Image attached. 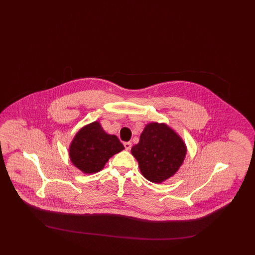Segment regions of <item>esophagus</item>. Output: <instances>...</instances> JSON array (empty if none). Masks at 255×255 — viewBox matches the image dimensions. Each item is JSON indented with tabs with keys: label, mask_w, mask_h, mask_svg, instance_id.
<instances>
[{
	"label": "esophagus",
	"mask_w": 255,
	"mask_h": 255,
	"mask_svg": "<svg viewBox=\"0 0 255 255\" xmlns=\"http://www.w3.org/2000/svg\"><path fill=\"white\" fill-rule=\"evenodd\" d=\"M123 145H124L126 150H130V149H131V147H132V143H131L130 141H127V142H124V143H123Z\"/></svg>",
	"instance_id": "esophagus-1"
}]
</instances>
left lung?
Masks as SVG:
<instances>
[{"label":"left lung","mask_w":255,"mask_h":255,"mask_svg":"<svg viewBox=\"0 0 255 255\" xmlns=\"http://www.w3.org/2000/svg\"><path fill=\"white\" fill-rule=\"evenodd\" d=\"M131 153L136 158L143 177L150 182L160 183L179 170L186 147L166 124L150 123L140 134L139 142L132 147Z\"/></svg>","instance_id":"1"}]
</instances>
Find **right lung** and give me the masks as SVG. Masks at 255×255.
I'll return each mask as SVG.
<instances>
[{
	"label": "right lung",
	"mask_w": 255,
	"mask_h": 255,
	"mask_svg": "<svg viewBox=\"0 0 255 255\" xmlns=\"http://www.w3.org/2000/svg\"><path fill=\"white\" fill-rule=\"evenodd\" d=\"M123 149L117 135L108 134L99 122H95L75 134L70 146V158L78 169L92 174L102 169L112 156Z\"/></svg>",
	"instance_id": "1"
}]
</instances>
